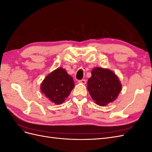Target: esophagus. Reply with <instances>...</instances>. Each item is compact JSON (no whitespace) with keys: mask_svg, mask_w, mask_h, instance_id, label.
I'll use <instances>...</instances> for the list:
<instances>
[{"mask_svg":"<svg viewBox=\"0 0 152 152\" xmlns=\"http://www.w3.org/2000/svg\"><path fill=\"white\" fill-rule=\"evenodd\" d=\"M78 82L82 84H86V80L85 79H82V80H78Z\"/></svg>","mask_w":152,"mask_h":152,"instance_id":"obj_1","label":"esophagus"}]
</instances>
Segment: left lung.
<instances>
[{"label": "left lung", "instance_id": "left-lung-1", "mask_svg": "<svg viewBox=\"0 0 152 152\" xmlns=\"http://www.w3.org/2000/svg\"><path fill=\"white\" fill-rule=\"evenodd\" d=\"M121 89V82L113 72L100 67L93 69L87 81V90L96 104L106 106L113 102Z\"/></svg>", "mask_w": 152, "mask_h": 152}]
</instances>
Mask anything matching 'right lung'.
Segmentation results:
<instances>
[{"mask_svg": "<svg viewBox=\"0 0 152 152\" xmlns=\"http://www.w3.org/2000/svg\"><path fill=\"white\" fill-rule=\"evenodd\" d=\"M75 84L73 78L63 68H58L45 77L40 86L41 92L56 104L63 103Z\"/></svg>", "mask_w": 152, "mask_h": 152, "instance_id": "obj_1", "label": "right lung"}]
</instances>
